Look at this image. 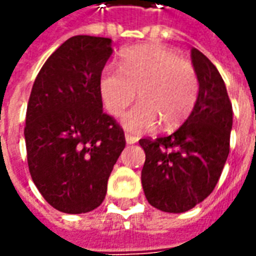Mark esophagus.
<instances>
[{"label":"esophagus","instance_id":"obj_1","mask_svg":"<svg viewBox=\"0 0 256 256\" xmlns=\"http://www.w3.org/2000/svg\"><path fill=\"white\" fill-rule=\"evenodd\" d=\"M125 140H126V144L132 145V144H136V142H138V138L131 135V134H125Z\"/></svg>","mask_w":256,"mask_h":256}]
</instances>
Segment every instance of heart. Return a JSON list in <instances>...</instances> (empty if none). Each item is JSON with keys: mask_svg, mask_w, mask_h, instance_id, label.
<instances>
[{"mask_svg": "<svg viewBox=\"0 0 256 256\" xmlns=\"http://www.w3.org/2000/svg\"><path fill=\"white\" fill-rule=\"evenodd\" d=\"M98 90L111 116H120L138 92L139 104L122 122L130 131L144 132L156 121L163 130L181 124L195 107L199 84L191 62L163 46L148 44L126 51L121 70L106 66Z\"/></svg>", "mask_w": 256, "mask_h": 256, "instance_id": "b5f03b06", "label": "heart"}]
</instances>
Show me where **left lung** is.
I'll return each mask as SVG.
<instances>
[{
    "label": "left lung",
    "instance_id": "left-lung-1",
    "mask_svg": "<svg viewBox=\"0 0 256 256\" xmlns=\"http://www.w3.org/2000/svg\"><path fill=\"white\" fill-rule=\"evenodd\" d=\"M191 58L199 82L198 98L185 122L170 135L142 138L146 158L142 186L152 206L182 213L208 198L230 152L232 107L224 80L196 48Z\"/></svg>",
    "mask_w": 256,
    "mask_h": 256
}]
</instances>
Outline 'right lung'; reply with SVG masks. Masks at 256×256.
Returning a JSON list of instances; mask_svg holds the SVG:
<instances>
[{"label": "right lung", "instance_id": "add662e5", "mask_svg": "<svg viewBox=\"0 0 256 256\" xmlns=\"http://www.w3.org/2000/svg\"><path fill=\"white\" fill-rule=\"evenodd\" d=\"M111 38L74 36L44 62L26 110L24 142L32 180L60 212L102 205L125 135L103 111L98 79Z\"/></svg>", "mask_w": 256, "mask_h": 256}]
</instances>
